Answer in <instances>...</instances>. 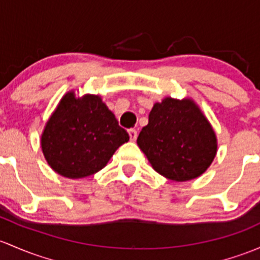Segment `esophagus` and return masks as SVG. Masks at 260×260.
<instances>
[{
    "mask_svg": "<svg viewBox=\"0 0 260 260\" xmlns=\"http://www.w3.org/2000/svg\"><path fill=\"white\" fill-rule=\"evenodd\" d=\"M128 135H129V138H131V141H133V142H135L136 139H137V136H138V133H137V131H136V129H129V131H128Z\"/></svg>",
    "mask_w": 260,
    "mask_h": 260,
    "instance_id": "1",
    "label": "esophagus"
}]
</instances>
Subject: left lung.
<instances>
[{"label":"left lung","mask_w":260,"mask_h":260,"mask_svg":"<svg viewBox=\"0 0 260 260\" xmlns=\"http://www.w3.org/2000/svg\"><path fill=\"white\" fill-rule=\"evenodd\" d=\"M137 144L152 168L174 182L198 178L217 154V136L192 98L166 97L153 105Z\"/></svg>","instance_id":"obj_1"}]
</instances>
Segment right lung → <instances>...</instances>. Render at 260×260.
<instances>
[{"instance_id":"right-lung-1","label":"right lung","mask_w":260,"mask_h":260,"mask_svg":"<svg viewBox=\"0 0 260 260\" xmlns=\"http://www.w3.org/2000/svg\"><path fill=\"white\" fill-rule=\"evenodd\" d=\"M129 141L114 114L97 94L67 92L41 136L48 166L59 176L80 179L107 166L114 152Z\"/></svg>"}]
</instances>
